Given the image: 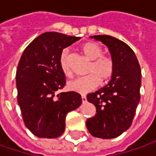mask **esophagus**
<instances>
[{"label": "esophagus", "mask_w": 156, "mask_h": 156, "mask_svg": "<svg viewBox=\"0 0 156 156\" xmlns=\"http://www.w3.org/2000/svg\"><path fill=\"white\" fill-rule=\"evenodd\" d=\"M81 100H82V102H86L87 101V96L84 95V94H82L81 95Z\"/></svg>", "instance_id": "obj_1"}]
</instances>
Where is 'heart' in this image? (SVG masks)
Instances as JSON below:
<instances>
[{"label":"heart","instance_id":"1","mask_svg":"<svg viewBox=\"0 0 156 156\" xmlns=\"http://www.w3.org/2000/svg\"><path fill=\"white\" fill-rule=\"evenodd\" d=\"M81 50L92 61L89 66V75L78 78L69 83L70 90L79 94H87L94 90L100 82H107L114 75L115 62L111 57L104 55L101 47L94 41H88L81 46ZM60 68L67 77L72 76L69 49H64L59 59Z\"/></svg>","mask_w":156,"mask_h":156}]
</instances>
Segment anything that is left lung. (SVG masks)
I'll return each instance as SVG.
<instances>
[{
	"label": "left lung",
	"mask_w": 156,
	"mask_h": 156,
	"mask_svg": "<svg viewBox=\"0 0 156 156\" xmlns=\"http://www.w3.org/2000/svg\"><path fill=\"white\" fill-rule=\"evenodd\" d=\"M91 37L108 48L115 72L108 85L87 95V101L95 106L96 114L87 119L86 125L94 137L112 139L132 124L141 98V67L134 51L125 42L106 34Z\"/></svg>",
	"instance_id": "1"
}]
</instances>
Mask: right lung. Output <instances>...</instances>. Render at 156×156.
Returning <instances> with one entry per match:
<instances>
[{
	"instance_id": "add662e5",
	"label": "right lung",
	"mask_w": 156,
	"mask_h": 156,
	"mask_svg": "<svg viewBox=\"0 0 156 156\" xmlns=\"http://www.w3.org/2000/svg\"><path fill=\"white\" fill-rule=\"evenodd\" d=\"M80 37L47 32L25 48L16 70L17 101L26 127L40 138H57L65 130L67 114L81 104L76 92H62L66 84L59 59Z\"/></svg>"
}]
</instances>
